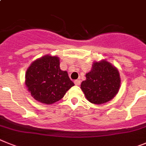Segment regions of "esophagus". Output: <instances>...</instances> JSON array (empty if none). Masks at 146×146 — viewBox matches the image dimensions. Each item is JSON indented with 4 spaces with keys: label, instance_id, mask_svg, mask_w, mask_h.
<instances>
[{
    "label": "esophagus",
    "instance_id": "obj_1",
    "mask_svg": "<svg viewBox=\"0 0 146 146\" xmlns=\"http://www.w3.org/2000/svg\"><path fill=\"white\" fill-rule=\"evenodd\" d=\"M74 83L76 85H80L81 84V81L80 80H78V79H77V80H75L74 81Z\"/></svg>",
    "mask_w": 146,
    "mask_h": 146
}]
</instances>
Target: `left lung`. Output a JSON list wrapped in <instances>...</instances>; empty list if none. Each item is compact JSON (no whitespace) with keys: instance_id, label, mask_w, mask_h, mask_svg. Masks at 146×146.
Wrapping results in <instances>:
<instances>
[{"instance_id":"obj_1","label":"left lung","mask_w":146,"mask_h":146,"mask_svg":"<svg viewBox=\"0 0 146 146\" xmlns=\"http://www.w3.org/2000/svg\"><path fill=\"white\" fill-rule=\"evenodd\" d=\"M118 70L106 60L94 62L92 69L86 73V80L81 89L90 103L103 104L117 94L120 87Z\"/></svg>"}]
</instances>
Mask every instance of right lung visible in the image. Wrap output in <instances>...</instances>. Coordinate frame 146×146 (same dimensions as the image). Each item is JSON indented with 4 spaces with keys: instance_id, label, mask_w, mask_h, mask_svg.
Returning a JSON list of instances; mask_svg holds the SVG:
<instances>
[{
    "instance_id": "obj_1",
    "label": "right lung",
    "mask_w": 146,
    "mask_h": 146,
    "mask_svg": "<svg viewBox=\"0 0 146 146\" xmlns=\"http://www.w3.org/2000/svg\"><path fill=\"white\" fill-rule=\"evenodd\" d=\"M59 58L45 55L34 61L26 73V87L36 101L52 104L74 86L67 71L60 69Z\"/></svg>"
}]
</instances>
